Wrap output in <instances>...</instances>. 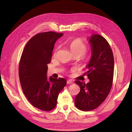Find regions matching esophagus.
I'll return each instance as SVG.
<instances>
[{
	"label": "esophagus",
	"mask_w": 132,
	"mask_h": 132,
	"mask_svg": "<svg viewBox=\"0 0 132 132\" xmlns=\"http://www.w3.org/2000/svg\"><path fill=\"white\" fill-rule=\"evenodd\" d=\"M73 81L71 80H67V84H72L73 83Z\"/></svg>",
	"instance_id": "obj_1"
}]
</instances>
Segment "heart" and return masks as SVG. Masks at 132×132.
<instances>
[{
    "mask_svg": "<svg viewBox=\"0 0 132 132\" xmlns=\"http://www.w3.org/2000/svg\"><path fill=\"white\" fill-rule=\"evenodd\" d=\"M69 46H70L71 53L74 55V56L78 55L80 56L82 55V61L84 63L87 64L90 61L91 55L90 53L86 52L87 50L88 46L83 40L80 38H76L73 39L70 43ZM59 49V47L55 48L53 53V56H56Z\"/></svg>",
    "mask_w": 132,
    "mask_h": 132,
    "instance_id": "obj_1",
    "label": "heart"
}]
</instances>
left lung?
Returning <instances> with one entry per match:
<instances>
[{
	"instance_id": "1",
	"label": "left lung",
	"mask_w": 132,
	"mask_h": 132,
	"mask_svg": "<svg viewBox=\"0 0 132 132\" xmlns=\"http://www.w3.org/2000/svg\"><path fill=\"white\" fill-rule=\"evenodd\" d=\"M92 55L85 73L90 81L88 83L76 80L80 91L76 96L75 105L80 110L90 111L98 108L106 97L113 83L114 59L112 51L106 39L95 34L91 37Z\"/></svg>"
}]
</instances>
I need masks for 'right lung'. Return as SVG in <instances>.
Returning a JSON list of instances; mask_svg holds the SVG:
<instances>
[{
	"label": "right lung",
	"mask_w": 132,
	"mask_h": 132,
	"mask_svg": "<svg viewBox=\"0 0 132 132\" xmlns=\"http://www.w3.org/2000/svg\"><path fill=\"white\" fill-rule=\"evenodd\" d=\"M62 35L63 33L53 31L35 35L26 45L20 60L19 75L24 94L33 106L42 111L55 108L58 95L66 84L63 78L46 77L55 43Z\"/></svg>",
	"instance_id": "right-lung-1"
}]
</instances>
